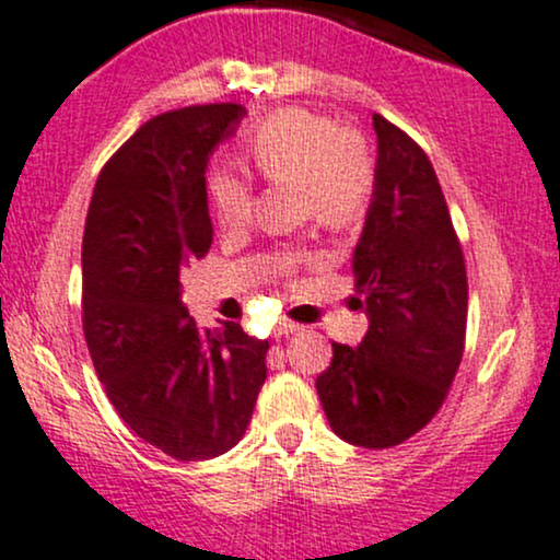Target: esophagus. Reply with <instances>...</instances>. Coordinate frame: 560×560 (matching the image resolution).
<instances>
[{
  "label": "esophagus",
  "mask_w": 560,
  "mask_h": 560,
  "mask_svg": "<svg viewBox=\"0 0 560 560\" xmlns=\"http://www.w3.org/2000/svg\"><path fill=\"white\" fill-rule=\"evenodd\" d=\"M301 332V327L299 324H293V322H278V327H275V335L278 337H291V335H299Z\"/></svg>",
  "instance_id": "1"
}]
</instances>
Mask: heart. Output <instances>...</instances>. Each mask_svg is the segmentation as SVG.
I'll return each mask as SVG.
<instances>
[{"label":"heart","mask_w":560,"mask_h":560,"mask_svg":"<svg viewBox=\"0 0 560 560\" xmlns=\"http://www.w3.org/2000/svg\"><path fill=\"white\" fill-rule=\"evenodd\" d=\"M241 158L267 184L295 186L303 215L329 231L353 225L374 191L376 165L361 132L308 108H282L259 121L241 142ZM207 195L223 228L244 225L252 215L248 186L231 171H212Z\"/></svg>","instance_id":"obj_1"}]
</instances>
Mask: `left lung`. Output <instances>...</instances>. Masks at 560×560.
Returning a JSON list of instances; mask_svg holds the SVG:
<instances>
[{"label": "left lung", "instance_id": "left-lung-1", "mask_svg": "<svg viewBox=\"0 0 560 560\" xmlns=\"http://www.w3.org/2000/svg\"><path fill=\"white\" fill-rule=\"evenodd\" d=\"M374 199L353 252L355 308L369 316L358 348L332 342L316 378L337 436L389 448L439 412L465 353L467 269L428 155L374 114Z\"/></svg>", "mask_w": 560, "mask_h": 560}]
</instances>
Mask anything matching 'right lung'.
<instances>
[{"label":"right lung","instance_id":"obj_1","mask_svg":"<svg viewBox=\"0 0 560 560\" xmlns=\"http://www.w3.org/2000/svg\"><path fill=\"white\" fill-rule=\"evenodd\" d=\"M246 108L165 112L103 165L82 236V329L119 418L178 462L246 433L267 378V340L241 324L202 329L182 303V269L212 244L205 171Z\"/></svg>","mask_w":560,"mask_h":560}]
</instances>
